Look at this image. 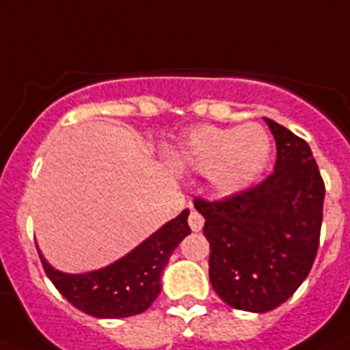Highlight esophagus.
Listing matches in <instances>:
<instances>
[{
  "mask_svg": "<svg viewBox=\"0 0 350 350\" xmlns=\"http://www.w3.org/2000/svg\"><path fill=\"white\" fill-rule=\"evenodd\" d=\"M202 224H204V217H202L198 210H193L192 208L189 215V226L192 228V231H201Z\"/></svg>",
  "mask_w": 350,
  "mask_h": 350,
  "instance_id": "1",
  "label": "esophagus"
}]
</instances>
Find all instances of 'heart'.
Listing matches in <instances>:
<instances>
[{"label":"heart","mask_w":350,"mask_h":350,"mask_svg":"<svg viewBox=\"0 0 350 350\" xmlns=\"http://www.w3.org/2000/svg\"><path fill=\"white\" fill-rule=\"evenodd\" d=\"M270 137L260 124L240 128L199 126L181 148V160L190 169L210 172L213 189L222 196L247 190L269 163Z\"/></svg>","instance_id":"obj_1"}]
</instances>
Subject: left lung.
<instances>
[{
	"label": "left lung",
	"instance_id": "8db88e82",
	"mask_svg": "<svg viewBox=\"0 0 350 350\" xmlns=\"http://www.w3.org/2000/svg\"><path fill=\"white\" fill-rule=\"evenodd\" d=\"M274 172L222 201L196 199L210 242V281L226 304L265 313L288 301L317 256L325 187L306 140L265 119Z\"/></svg>",
	"mask_w": 350,
	"mask_h": 350
}]
</instances>
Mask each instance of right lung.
<instances>
[{"label":"right lung","instance_id":"1","mask_svg":"<svg viewBox=\"0 0 350 350\" xmlns=\"http://www.w3.org/2000/svg\"><path fill=\"white\" fill-rule=\"evenodd\" d=\"M189 210L161 226L157 233L108 267L85 274L53 269L40 254L51 283L75 308L96 319H124L151 306L161 290V270L181 240L190 234Z\"/></svg>","mask_w":350,"mask_h":350}]
</instances>
